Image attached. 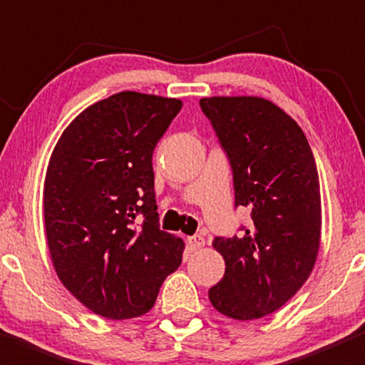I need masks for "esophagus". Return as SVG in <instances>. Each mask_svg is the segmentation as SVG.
<instances>
[{"instance_id": "esophagus-1", "label": "esophagus", "mask_w": 365, "mask_h": 365, "mask_svg": "<svg viewBox=\"0 0 365 365\" xmlns=\"http://www.w3.org/2000/svg\"><path fill=\"white\" fill-rule=\"evenodd\" d=\"M187 244H189L190 251H200L205 247V238L203 237H189L187 238Z\"/></svg>"}]
</instances>
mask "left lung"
I'll return each instance as SVG.
<instances>
[{"instance_id": "left-lung-1", "label": "left lung", "mask_w": 365, "mask_h": 365, "mask_svg": "<svg viewBox=\"0 0 365 365\" xmlns=\"http://www.w3.org/2000/svg\"><path fill=\"white\" fill-rule=\"evenodd\" d=\"M233 168L237 206L252 210L240 238H215L226 272L210 288L213 307L247 322L281 309L304 286L322 244V194L307 138L289 114L261 97H206Z\"/></svg>"}]
</instances>
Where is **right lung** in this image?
<instances>
[{
  "label": "right lung",
  "mask_w": 365,
  "mask_h": 365,
  "mask_svg": "<svg viewBox=\"0 0 365 365\" xmlns=\"http://www.w3.org/2000/svg\"><path fill=\"white\" fill-rule=\"evenodd\" d=\"M180 109V98L120 91L77 114L51 153L43 182L51 261L61 284L102 318L146 314L182 263L183 240L159 227L152 165Z\"/></svg>",
  "instance_id": "obj_1"
}]
</instances>
